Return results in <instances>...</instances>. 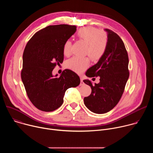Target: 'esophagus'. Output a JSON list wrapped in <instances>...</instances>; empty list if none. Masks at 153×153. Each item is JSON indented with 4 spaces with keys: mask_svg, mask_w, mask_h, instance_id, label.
<instances>
[{
    "mask_svg": "<svg viewBox=\"0 0 153 153\" xmlns=\"http://www.w3.org/2000/svg\"><path fill=\"white\" fill-rule=\"evenodd\" d=\"M84 85V82L83 81V78L80 77V85L82 86V85Z\"/></svg>",
    "mask_w": 153,
    "mask_h": 153,
    "instance_id": "obj_1",
    "label": "esophagus"
}]
</instances>
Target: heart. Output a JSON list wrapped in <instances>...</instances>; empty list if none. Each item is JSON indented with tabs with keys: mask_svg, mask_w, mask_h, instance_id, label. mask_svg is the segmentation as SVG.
<instances>
[{
	"mask_svg": "<svg viewBox=\"0 0 153 153\" xmlns=\"http://www.w3.org/2000/svg\"><path fill=\"white\" fill-rule=\"evenodd\" d=\"M77 36L86 43L85 54L88 55L94 62L99 60L105 53L108 46V36L106 33L99 31L94 27H85L80 29ZM63 54L70 56L71 53V42L69 40L64 43ZM90 59L88 57H73L67 62L68 68L80 73L89 66Z\"/></svg>",
	"mask_w": 153,
	"mask_h": 153,
	"instance_id": "b5f03b06",
	"label": "heart"
}]
</instances>
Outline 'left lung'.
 I'll return each instance as SVG.
<instances>
[{
  "label": "left lung",
  "instance_id": "obj_1",
  "mask_svg": "<svg viewBox=\"0 0 153 153\" xmlns=\"http://www.w3.org/2000/svg\"><path fill=\"white\" fill-rule=\"evenodd\" d=\"M107 33L108 46L103 56L86 72L88 77H100V82L93 85L88 79L83 82L91 88V93L84 98L86 108L96 114L111 111L118 103L129 78L128 56L124 43L113 31Z\"/></svg>",
  "mask_w": 153,
  "mask_h": 153
}]
</instances>
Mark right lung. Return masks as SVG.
<instances>
[{
	"instance_id": "right-lung-1",
	"label": "right lung",
	"mask_w": 153,
	"mask_h": 153,
	"mask_svg": "<svg viewBox=\"0 0 153 153\" xmlns=\"http://www.w3.org/2000/svg\"><path fill=\"white\" fill-rule=\"evenodd\" d=\"M76 31L74 25H50L36 33L25 48L22 80L30 101L41 111L56 110L67 90L80 84L79 76L70 70L59 77L52 74L56 64L63 62L64 43Z\"/></svg>"
}]
</instances>
